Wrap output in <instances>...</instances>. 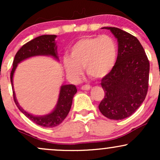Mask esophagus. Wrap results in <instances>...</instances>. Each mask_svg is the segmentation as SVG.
<instances>
[{
	"mask_svg": "<svg viewBox=\"0 0 160 160\" xmlns=\"http://www.w3.org/2000/svg\"><path fill=\"white\" fill-rule=\"evenodd\" d=\"M81 89L82 90H89L91 89V86L89 85H83L81 86Z\"/></svg>",
	"mask_w": 160,
	"mask_h": 160,
	"instance_id": "obj_1",
	"label": "esophagus"
}]
</instances>
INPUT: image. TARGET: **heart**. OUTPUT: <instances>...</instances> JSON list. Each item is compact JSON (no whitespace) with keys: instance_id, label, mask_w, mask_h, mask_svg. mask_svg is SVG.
Instances as JSON below:
<instances>
[{"instance_id":"obj_1","label":"heart","mask_w":160,"mask_h":160,"mask_svg":"<svg viewBox=\"0 0 160 160\" xmlns=\"http://www.w3.org/2000/svg\"><path fill=\"white\" fill-rule=\"evenodd\" d=\"M117 43L108 35L81 38L70 48V56L63 57V65L67 74L78 80L85 67L89 76L102 78L114 68L117 59Z\"/></svg>"}]
</instances>
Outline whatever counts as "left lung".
Returning a JSON list of instances; mask_svg holds the SVG:
<instances>
[{
    "instance_id": "left-lung-1",
    "label": "left lung",
    "mask_w": 160,
    "mask_h": 160,
    "mask_svg": "<svg viewBox=\"0 0 160 160\" xmlns=\"http://www.w3.org/2000/svg\"><path fill=\"white\" fill-rule=\"evenodd\" d=\"M110 30L118 42L114 68L102 79L104 97L99 111L108 119L120 120L133 114L146 98L150 63L142 45L135 36L118 28Z\"/></svg>"
}]
</instances>
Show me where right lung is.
Instances as JSON below:
<instances>
[{
	"label": "right lung",
	"instance_id": "add662e5",
	"mask_svg": "<svg viewBox=\"0 0 160 160\" xmlns=\"http://www.w3.org/2000/svg\"><path fill=\"white\" fill-rule=\"evenodd\" d=\"M56 35H41L34 38L24 44L16 52L12 63V69L10 73V80L12 84V94L14 102L19 110L25 117L34 123L46 128H52L61 124L68 114L72 104L73 97L76 94L77 88L74 85H62L60 89L58 102L54 111L49 114L44 116H34L24 111L22 108L18 103L16 98L15 92L13 90L12 78L17 65L23 60L36 56H51L56 59H58L57 56V47L55 43Z\"/></svg>",
	"mask_w": 160,
	"mask_h": 160
}]
</instances>
